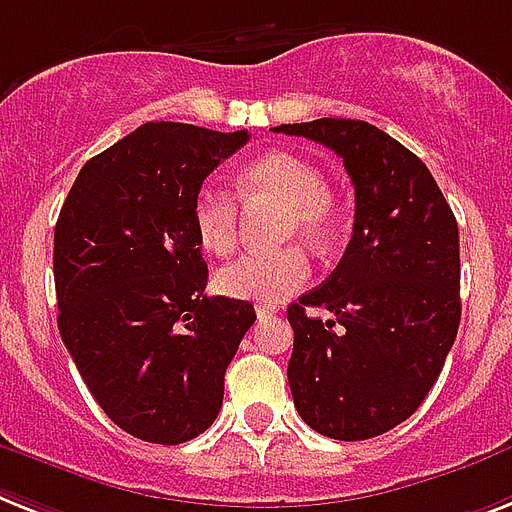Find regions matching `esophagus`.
<instances>
[{
  "instance_id": "obj_1",
  "label": "esophagus",
  "mask_w": 512,
  "mask_h": 512,
  "mask_svg": "<svg viewBox=\"0 0 512 512\" xmlns=\"http://www.w3.org/2000/svg\"><path fill=\"white\" fill-rule=\"evenodd\" d=\"M277 312V306L272 304H256V317L259 320H267V317H272V314Z\"/></svg>"
}]
</instances>
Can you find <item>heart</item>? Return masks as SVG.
I'll list each match as a JSON object with an SVG mask.
<instances>
[{
    "instance_id": "1",
    "label": "heart",
    "mask_w": 512,
    "mask_h": 512,
    "mask_svg": "<svg viewBox=\"0 0 512 512\" xmlns=\"http://www.w3.org/2000/svg\"><path fill=\"white\" fill-rule=\"evenodd\" d=\"M240 195L248 203L282 206L280 240L301 237L309 245H327L338 227V203L312 163L290 153L261 155L240 171ZM192 227L200 245L227 256L237 243L235 200L214 187H200L192 200ZM309 280V259L298 245L272 253H251L219 269L216 288L240 301L275 304Z\"/></svg>"
}]
</instances>
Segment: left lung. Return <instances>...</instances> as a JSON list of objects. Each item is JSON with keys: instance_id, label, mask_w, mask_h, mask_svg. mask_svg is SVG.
Returning a JSON list of instances; mask_svg holds the SVG:
<instances>
[{"instance_id": "8db88e82", "label": "left lung", "mask_w": 512, "mask_h": 512, "mask_svg": "<svg viewBox=\"0 0 512 512\" xmlns=\"http://www.w3.org/2000/svg\"><path fill=\"white\" fill-rule=\"evenodd\" d=\"M275 132L341 155L357 211L349 248L320 288L288 306V383L309 428L338 441L391 431L418 410L460 327V232L418 155L351 118ZM334 312L322 323L305 314Z\"/></svg>"}]
</instances>
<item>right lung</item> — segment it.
Segmentation results:
<instances>
[{"label": "right lung", "instance_id": "1", "mask_svg": "<svg viewBox=\"0 0 512 512\" xmlns=\"http://www.w3.org/2000/svg\"><path fill=\"white\" fill-rule=\"evenodd\" d=\"M248 142L155 121L84 163L55 224L57 327L118 428L182 444L222 410L224 372L256 322L248 301L206 296L192 227L203 179Z\"/></svg>", "mask_w": 512, "mask_h": 512}]
</instances>
